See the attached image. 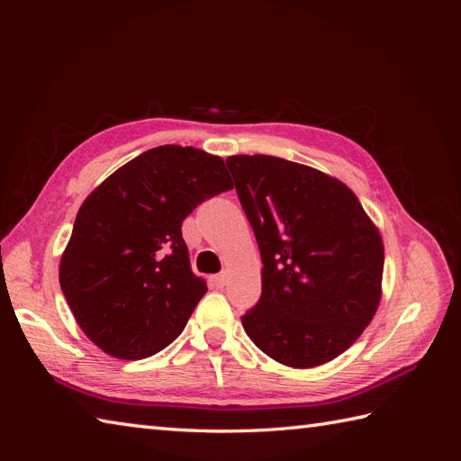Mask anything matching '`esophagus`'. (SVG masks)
Listing matches in <instances>:
<instances>
[{
    "mask_svg": "<svg viewBox=\"0 0 461 461\" xmlns=\"http://www.w3.org/2000/svg\"><path fill=\"white\" fill-rule=\"evenodd\" d=\"M212 283H213V286H217V288H222V286L227 285V275H225V273L213 275V276H212Z\"/></svg>",
    "mask_w": 461,
    "mask_h": 461,
    "instance_id": "esophagus-1",
    "label": "esophagus"
}]
</instances>
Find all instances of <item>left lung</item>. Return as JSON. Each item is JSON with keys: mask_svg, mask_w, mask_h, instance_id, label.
I'll return each mask as SVG.
<instances>
[{"mask_svg": "<svg viewBox=\"0 0 461 461\" xmlns=\"http://www.w3.org/2000/svg\"><path fill=\"white\" fill-rule=\"evenodd\" d=\"M227 167L263 263L246 334L288 367L339 357L379 308V229L350 188L313 167L273 156H230Z\"/></svg>", "mask_w": 461, "mask_h": 461, "instance_id": "left-lung-1", "label": "left lung"}]
</instances>
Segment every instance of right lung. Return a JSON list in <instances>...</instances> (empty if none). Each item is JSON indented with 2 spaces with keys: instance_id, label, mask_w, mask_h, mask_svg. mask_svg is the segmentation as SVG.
Returning <instances> with one entry per match:
<instances>
[{
  "instance_id": "right-lung-1",
  "label": "right lung",
  "mask_w": 461,
  "mask_h": 461,
  "mask_svg": "<svg viewBox=\"0 0 461 461\" xmlns=\"http://www.w3.org/2000/svg\"><path fill=\"white\" fill-rule=\"evenodd\" d=\"M225 190L232 183L219 156L171 144L122 165L80 205L59 285L105 354L144 359L185 330L207 286L190 269L180 227Z\"/></svg>"
}]
</instances>
